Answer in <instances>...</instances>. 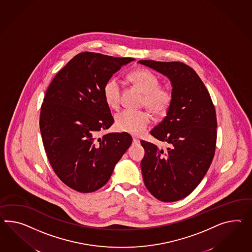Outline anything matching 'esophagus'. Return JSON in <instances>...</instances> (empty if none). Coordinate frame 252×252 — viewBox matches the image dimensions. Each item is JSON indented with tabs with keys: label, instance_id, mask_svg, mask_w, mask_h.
Instances as JSON below:
<instances>
[{
	"label": "esophagus",
	"instance_id": "obj_1",
	"mask_svg": "<svg viewBox=\"0 0 252 252\" xmlns=\"http://www.w3.org/2000/svg\"><path fill=\"white\" fill-rule=\"evenodd\" d=\"M133 142L136 143V144H138V143H140V140L138 138H136V137H133Z\"/></svg>",
	"mask_w": 252,
	"mask_h": 252
}]
</instances>
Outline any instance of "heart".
Masks as SVG:
<instances>
[{
	"label": "heart",
	"instance_id": "heart-1",
	"mask_svg": "<svg viewBox=\"0 0 252 252\" xmlns=\"http://www.w3.org/2000/svg\"><path fill=\"white\" fill-rule=\"evenodd\" d=\"M128 79L144 94L143 104L154 114L164 113L171 106L173 95L167 88L160 86V78L145 68L136 69L128 75ZM122 87L119 79H109L103 87L104 99L111 109H118L121 103ZM152 122L146 111L123 110L115 119L117 129L133 135L143 134Z\"/></svg>",
	"mask_w": 252,
	"mask_h": 252
}]
</instances>
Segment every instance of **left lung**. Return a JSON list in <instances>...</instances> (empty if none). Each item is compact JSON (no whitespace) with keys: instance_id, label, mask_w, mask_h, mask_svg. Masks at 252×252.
<instances>
[{"instance_id":"1","label":"left lung","mask_w":252,"mask_h":252,"mask_svg":"<svg viewBox=\"0 0 252 252\" xmlns=\"http://www.w3.org/2000/svg\"><path fill=\"white\" fill-rule=\"evenodd\" d=\"M171 80L173 100L165 118L151 135L167 149L141 141V162L149 192L162 202L185 198L199 185L210 166L217 143V115L206 86L192 67L182 62L140 60Z\"/></svg>"}]
</instances>
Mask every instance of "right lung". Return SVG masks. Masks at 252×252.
Listing matches in <instances>:
<instances>
[{"label":"right lung","instance_id":"1","mask_svg":"<svg viewBox=\"0 0 252 252\" xmlns=\"http://www.w3.org/2000/svg\"><path fill=\"white\" fill-rule=\"evenodd\" d=\"M133 60L82 52L47 88L39 119L42 140L54 172L73 190L91 193L106 185L132 142L127 132L97 135L114 123L104 85Z\"/></svg>","mask_w":252,"mask_h":252}]
</instances>
